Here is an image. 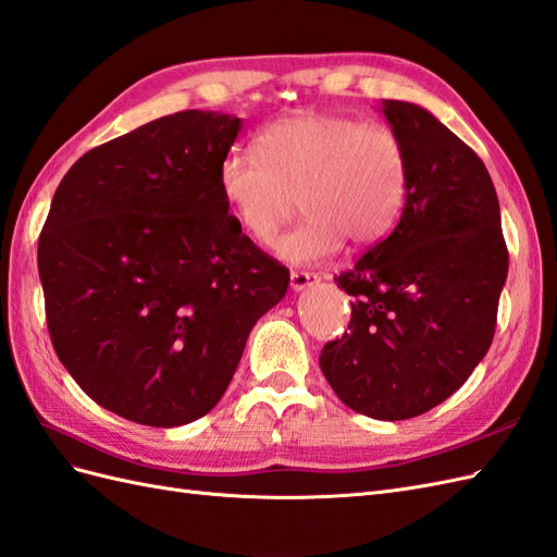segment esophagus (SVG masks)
<instances>
[{"instance_id":"esophagus-1","label":"esophagus","mask_w":557,"mask_h":557,"mask_svg":"<svg viewBox=\"0 0 557 557\" xmlns=\"http://www.w3.org/2000/svg\"><path fill=\"white\" fill-rule=\"evenodd\" d=\"M319 281H321V276L313 274V272H293L290 274V288L299 293V290L311 288V285H315Z\"/></svg>"}]
</instances>
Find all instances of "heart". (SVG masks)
Listing matches in <instances>:
<instances>
[{"mask_svg":"<svg viewBox=\"0 0 557 557\" xmlns=\"http://www.w3.org/2000/svg\"><path fill=\"white\" fill-rule=\"evenodd\" d=\"M252 154L232 149L218 187L252 242L269 246L299 206L305 222L276 252L290 264L333 258L349 242L372 246L396 227L410 183L400 135L339 114H299L267 126Z\"/></svg>","mask_w":557,"mask_h":557,"instance_id":"heart-1","label":"heart"}]
</instances>
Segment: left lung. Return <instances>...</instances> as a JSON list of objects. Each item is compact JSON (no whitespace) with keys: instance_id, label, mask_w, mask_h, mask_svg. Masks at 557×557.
<instances>
[{"instance_id":"8db88e82","label":"left lung","mask_w":557,"mask_h":557,"mask_svg":"<svg viewBox=\"0 0 557 557\" xmlns=\"http://www.w3.org/2000/svg\"><path fill=\"white\" fill-rule=\"evenodd\" d=\"M382 112L410 161L400 220L354 269L349 333L321 370L347 408L384 422L424 414L485 358L508 274L499 199L473 149L412 102Z\"/></svg>"}]
</instances>
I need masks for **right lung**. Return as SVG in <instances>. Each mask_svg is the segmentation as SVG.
<instances>
[{
    "mask_svg": "<svg viewBox=\"0 0 557 557\" xmlns=\"http://www.w3.org/2000/svg\"><path fill=\"white\" fill-rule=\"evenodd\" d=\"M242 119L185 110L86 152L39 236L60 363L104 410L183 426L215 408L290 272L238 227L218 169Z\"/></svg>",
    "mask_w": 557,
    "mask_h": 557,
    "instance_id": "right-lung-1",
    "label": "right lung"
}]
</instances>
